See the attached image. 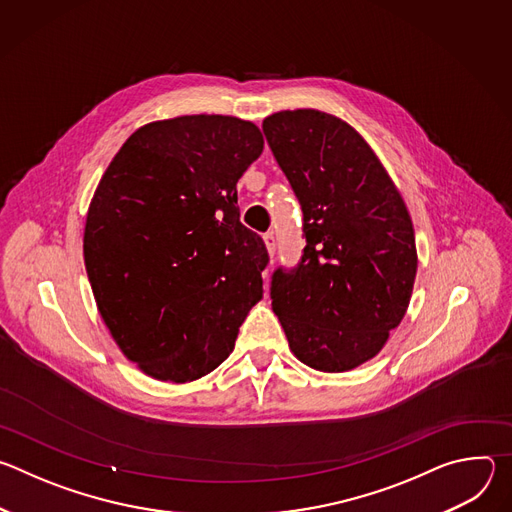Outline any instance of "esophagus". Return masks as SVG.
I'll return each mask as SVG.
<instances>
[{"label":"esophagus","mask_w":512,"mask_h":512,"mask_svg":"<svg viewBox=\"0 0 512 512\" xmlns=\"http://www.w3.org/2000/svg\"><path fill=\"white\" fill-rule=\"evenodd\" d=\"M263 241H265V247H267L269 257L273 259V255H275V235H273V233H265V235H263Z\"/></svg>","instance_id":"34e87169"}]
</instances>
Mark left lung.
Returning <instances> with one entry per match:
<instances>
[{
  "mask_svg": "<svg viewBox=\"0 0 512 512\" xmlns=\"http://www.w3.org/2000/svg\"><path fill=\"white\" fill-rule=\"evenodd\" d=\"M269 148L304 210L306 247L273 273L271 308L289 350L322 373L375 358L409 308L415 233L401 192L364 137L316 109L263 119Z\"/></svg>",
  "mask_w": 512,
  "mask_h": 512,
  "instance_id": "1",
  "label": "left lung"
}]
</instances>
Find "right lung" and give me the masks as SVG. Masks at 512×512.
<instances>
[{
    "label": "right lung",
    "instance_id": "1",
    "mask_svg": "<svg viewBox=\"0 0 512 512\" xmlns=\"http://www.w3.org/2000/svg\"><path fill=\"white\" fill-rule=\"evenodd\" d=\"M263 135L229 115L133 131L87 212L85 267L119 350L156 381L192 383L225 362L263 298L269 257L241 225L237 182Z\"/></svg>",
    "mask_w": 512,
    "mask_h": 512
}]
</instances>
